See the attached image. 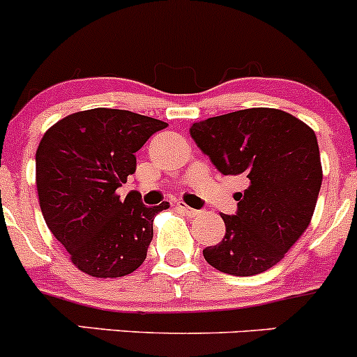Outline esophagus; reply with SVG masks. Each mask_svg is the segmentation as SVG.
<instances>
[{
	"label": "esophagus",
	"mask_w": 357,
	"mask_h": 357,
	"mask_svg": "<svg viewBox=\"0 0 357 357\" xmlns=\"http://www.w3.org/2000/svg\"><path fill=\"white\" fill-rule=\"evenodd\" d=\"M177 208H178V211H180V213H183V215L189 216V218H196V216L199 215V213H201V211H197V209L189 208V206L183 204V203H178V204H177Z\"/></svg>",
	"instance_id": "obj_1"
}]
</instances>
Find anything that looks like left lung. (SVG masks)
Returning a JSON list of instances; mask_svg holds the SVG:
<instances>
[{
    "label": "left lung",
    "mask_w": 357,
    "mask_h": 357,
    "mask_svg": "<svg viewBox=\"0 0 357 357\" xmlns=\"http://www.w3.org/2000/svg\"><path fill=\"white\" fill-rule=\"evenodd\" d=\"M197 148L223 175H244L237 213L222 215L225 237L203 251L216 270L235 277L263 273L310 227L323 170L314 130L275 108H249L196 122Z\"/></svg>",
    "instance_id": "left-lung-1"
}]
</instances>
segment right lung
<instances>
[{
    "label": "right lung",
    "instance_id": "add662e5",
    "mask_svg": "<svg viewBox=\"0 0 357 357\" xmlns=\"http://www.w3.org/2000/svg\"><path fill=\"white\" fill-rule=\"evenodd\" d=\"M168 123L127 109L94 108L58 120L36 151V185L47 229L72 263L119 278L144 263L153 220L168 203L144 206L116 194L135 172V153Z\"/></svg>",
    "mask_w": 357,
    "mask_h": 357
}]
</instances>
